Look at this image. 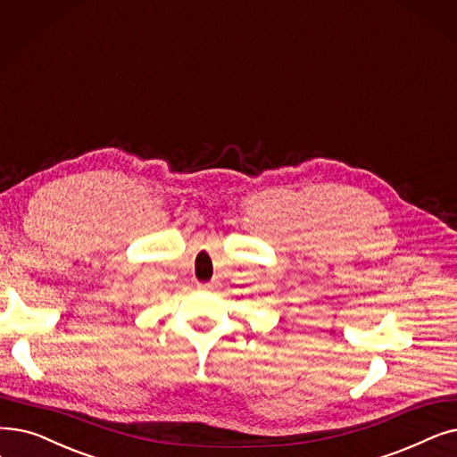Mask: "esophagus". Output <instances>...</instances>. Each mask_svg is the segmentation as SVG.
<instances>
[{"label":"esophagus","instance_id":"esophagus-1","mask_svg":"<svg viewBox=\"0 0 457 457\" xmlns=\"http://www.w3.org/2000/svg\"><path fill=\"white\" fill-rule=\"evenodd\" d=\"M197 287H200L202 291H212V289L218 287V280H212L209 284H197Z\"/></svg>","mask_w":457,"mask_h":457}]
</instances>
